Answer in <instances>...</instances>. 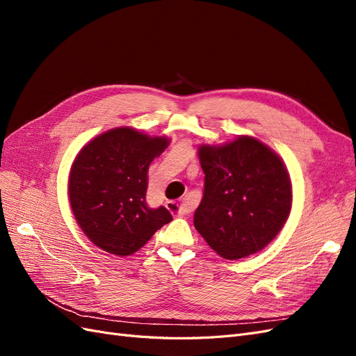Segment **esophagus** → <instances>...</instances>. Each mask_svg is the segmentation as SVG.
I'll use <instances>...</instances> for the list:
<instances>
[{"instance_id": "1", "label": "esophagus", "mask_w": 356, "mask_h": 356, "mask_svg": "<svg viewBox=\"0 0 356 356\" xmlns=\"http://www.w3.org/2000/svg\"><path fill=\"white\" fill-rule=\"evenodd\" d=\"M166 208L172 213H175L177 217H186V215H188L193 211V208H195V203H193L191 199H184L181 203L168 202L166 203Z\"/></svg>"}]
</instances>
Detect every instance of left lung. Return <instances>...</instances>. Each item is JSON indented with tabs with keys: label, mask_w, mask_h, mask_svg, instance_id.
Here are the masks:
<instances>
[{
	"label": "left lung",
	"mask_w": 356,
	"mask_h": 356,
	"mask_svg": "<svg viewBox=\"0 0 356 356\" xmlns=\"http://www.w3.org/2000/svg\"><path fill=\"white\" fill-rule=\"evenodd\" d=\"M204 191L195 227L225 260L252 255L270 243L293 207L284 160L254 136L197 148Z\"/></svg>",
	"instance_id": "obj_1"
}]
</instances>
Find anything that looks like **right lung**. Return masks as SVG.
Returning <instances> with one entry per match:
<instances>
[{
    "mask_svg": "<svg viewBox=\"0 0 356 356\" xmlns=\"http://www.w3.org/2000/svg\"><path fill=\"white\" fill-rule=\"evenodd\" d=\"M169 143L123 126L93 138L75 156L68 177L71 211L102 251L132 255L172 221L165 207L149 208L145 199L149 163Z\"/></svg>",
    "mask_w": 356,
    "mask_h": 356,
    "instance_id": "1",
    "label": "right lung"
}]
</instances>
